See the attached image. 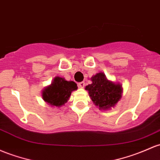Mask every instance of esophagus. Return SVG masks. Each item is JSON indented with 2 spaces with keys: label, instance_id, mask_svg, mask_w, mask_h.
<instances>
[{
  "label": "esophagus",
  "instance_id": "esophagus-1",
  "mask_svg": "<svg viewBox=\"0 0 160 160\" xmlns=\"http://www.w3.org/2000/svg\"><path fill=\"white\" fill-rule=\"evenodd\" d=\"M78 87H80V88H83L85 87V82H80V83H79Z\"/></svg>",
  "mask_w": 160,
  "mask_h": 160
}]
</instances>
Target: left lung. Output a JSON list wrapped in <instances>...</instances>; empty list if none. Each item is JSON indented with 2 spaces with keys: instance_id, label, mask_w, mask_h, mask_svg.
Wrapping results in <instances>:
<instances>
[{
  "instance_id": "obj_1",
  "label": "left lung",
  "mask_w": 160,
  "mask_h": 160,
  "mask_svg": "<svg viewBox=\"0 0 160 160\" xmlns=\"http://www.w3.org/2000/svg\"><path fill=\"white\" fill-rule=\"evenodd\" d=\"M92 83L86 87L92 101L99 109H109L122 98V87L119 83L110 81L103 73L91 77Z\"/></svg>"
}]
</instances>
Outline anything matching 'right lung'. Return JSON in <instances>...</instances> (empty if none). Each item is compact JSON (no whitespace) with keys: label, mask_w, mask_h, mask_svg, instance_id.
Segmentation results:
<instances>
[{"label":"right lung","mask_w":160,"mask_h":160,"mask_svg":"<svg viewBox=\"0 0 160 160\" xmlns=\"http://www.w3.org/2000/svg\"><path fill=\"white\" fill-rule=\"evenodd\" d=\"M77 83L68 81L60 77H56L50 86L45 87L42 91V98L52 106L61 107L69 99L71 92L77 90Z\"/></svg>","instance_id":"1"}]
</instances>
